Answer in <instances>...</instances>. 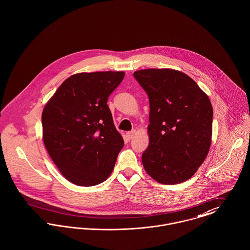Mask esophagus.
<instances>
[{
  "instance_id": "esophagus-1",
  "label": "esophagus",
  "mask_w": 250,
  "mask_h": 250,
  "mask_svg": "<svg viewBox=\"0 0 250 250\" xmlns=\"http://www.w3.org/2000/svg\"><path fill=\"white\" fill-rule=\"evenodd\" d=\"M135 132H136L135 130H132V131L127 132V133H126V138H127V140H131V139L133 138Z\"/></svg>"
}]
</instances>
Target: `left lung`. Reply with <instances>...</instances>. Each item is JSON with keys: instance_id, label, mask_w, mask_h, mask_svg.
<instances>
[{"instance_id": "8db88e82", "label": "left lung", "mask_w": 250, "mask_h": 250, "mask_svg": "<svg viewBox=\"0 0 250 250\" xmlns=\"http://www.w3.org/2000/svg\"><path fill=\"white\" fill-rule=\"evenodd\" d=\"M133 76L149 100V144L142 154L143 166L161 184L182 183L208 154L213 123L210 100L179 71L146 69Z\"/></svg>"}]
</instances>
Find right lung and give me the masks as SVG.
Segmentation results:
<instances>
[{"label":"right lung","instance_id":"obj_1","mask_svg":"<svg viewBox=\"0 0 250 250\" xmlns=\"http://www.w3.org/2000/svg\"><path fill=\"white\" fill-rule=\"evenodd\" d=\"M124 77L111 71L73 75L44 107L45 146L62 175L76 185L95 186L111 174L124 139L107 101Z\"/></svg>","mask_w":250,"mask_h":250}]
</instances>
